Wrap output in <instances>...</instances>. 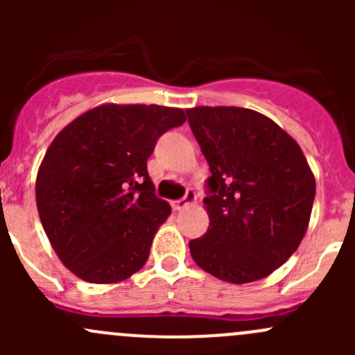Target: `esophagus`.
Masks as SVG:
<instances>
[{"label":"esophagus","mask_w":355,"mask_h":355,"mask_svg":"<svg viewBox=\"0 0 355 355\" xmlns=\"http://www.w3.org/2000/svg\"><path fill=\"white\" fill-rule=\"evenodd\" d=\"M194 202H196V192L192 191V189H187L184 198L178 200H171V207H173L175 211H180L184 209V207H187L189 204H194Z\"/></svg>","instance_id":"esophagus-1"}]
</instances>
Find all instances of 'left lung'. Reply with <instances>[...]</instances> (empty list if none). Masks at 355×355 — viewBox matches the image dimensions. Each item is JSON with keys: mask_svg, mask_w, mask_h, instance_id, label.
I'll return each instance as SVG.
<instances>
[{"mask_svg": "<svg viewBox=\"0 0 355 355\" xmlns=\"http://www.w3.org/2000/svg\"><path fill=\"white\" fill-rule=\"evenodd\" d=\"M209 164V227L189 242L199 268L230 284L273 273L297 250L316 180L302 149L271 118L237 106L187 110Z\"/></svg>", "mask_w": 355, "mask_h": 355, "instance_id": "left-lung-1", "label": "left lung"}]
</instances>
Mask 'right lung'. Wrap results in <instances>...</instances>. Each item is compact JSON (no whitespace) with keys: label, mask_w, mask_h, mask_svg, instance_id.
Returning a JSON list of instances; mask_svg holds the SVG:
<instances>
[{"label":"right lung","mask_w":355,"mask_h":355,"mask_svg":"<svg viewBox=\"0 0 355 355\" xmlns=\"http://www.w3.org/2000/svg\"><path fill=\"white\" fill-rule=\"evenodd\" d=\"M184 110L96 106L55 137L35 178L42 228L60 261L89 284H116L146 264L170 216L148 173V157Z\"/></svg>","instance_id":"add662e5"}]
</instances>
